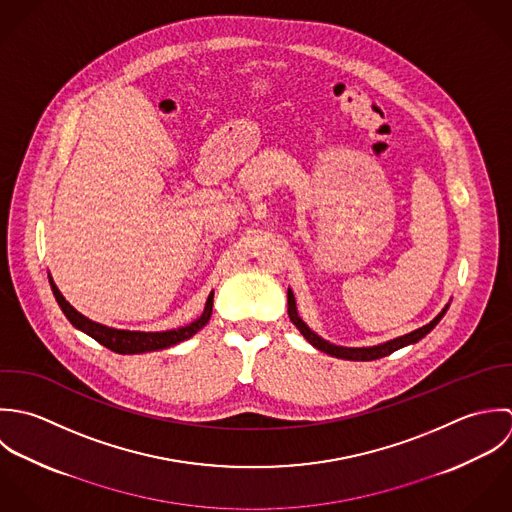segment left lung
I'll return each mask as SVG.
<instances>
[{
	"mask_svg": "<svg viewBox=\"0 0 512 512\" xmlns=\"http://www.w3.org/2000/svg\"><path fill=\"white\" fill-rule=\"evenodd\" d=\"M287 299H289V316H291L293 324L301 330V334L307 338L308 342H310L314 348H318V350H322V352H326V354H330V356H336V358H344V360H362V362L384 358V356H388V354H392V352H396V350H400V348H404V346H408V344H413V342L421 340L427 332H431V330L435 328V324H437V322L443 318V314L447 312V307H445L429 324H425V326H421V328L409 332L406 336H400V338H394V340H390V342H384V344H380V346H370V348H344V346H334V344L322 340L318 334H314V332L308 328L307 324L301 320L299 312H297L295 295H293L291 289H289V293H287Z\"/></svg>",
	"mask_w": 512,
	"mask_h": 512,
	"instance_id": "8db88e82",
	"label": "left lung"
}]
</instances>
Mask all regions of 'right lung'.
<instances>
[{
    "label": "right lung",
    "mask_w": 512,
    "mask_h": 512,
    "mask_svg": "<svg viewBox=\"0 0 512 512\" xmlns=\"http://www.w3.org/2000/svg\"><path fill=\"white\" fill-rule=\"evenodd\" d=\"M49 283H51V289H53V295L59 303L61 310L65 312V316L69 318V322L87 332L91 338H95L97 342H101L103 346H106L108 350L116 352V354H140V352H152V350H162V348H168V346H174L182 340H188L190 336H194L200 328H204L211 316V307H213V293L207 297V303H205L204 314L194 320L192 324L188 326H182V328H176V330H166V332H132V330H116V328H108L103 326L99 322H93L89 320L87 316H83L81 312H77L75 308L71 307L65 297L59 293V289L55 287V283L51 281L49 277Z\"/></svg>",
    "instance_id": "1"
}]
</instances>
